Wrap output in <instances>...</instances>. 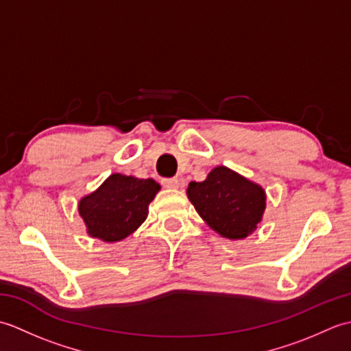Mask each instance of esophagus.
Instances as JSON below:
<instances>
[{"label":"esophagus","instance_id":"1","mask_svg":"<svg viewBox=\"0 0 351 351\" xmlns=\"http://www.w3.org/2000/svg\"><path fill=\"white\" fill-rule=\"evenodd\" d=\"M161 184L164 185L166 189H178L180 187V181H178V178H164L161 181Z\"/></svg>","mask_w":351,"mask_h":351}]
</instances>
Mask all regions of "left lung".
Segmentation results:
<instances>
[{
    "mask_svg": "<svg viewBox=\"0 0 351 351\" xmlns=\"http://www.w3.org/2000/svg\"><path fill=\"white\" fill-rule=\"evenodd\" d=\"M187 195L208 226L229 240L252 234L265 210L264 190L223 166L204 182H190Z\"/></svg>",
    "mask_w": 351,
    "mask_h": 351,
    "instance_id": "left-lung-1",
    "label": "left lung"
}]
</instances>
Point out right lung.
Segmentation results:
<instances>
[{
  "label": "right lung",
  "mask_w": 351,
  "mask_h": 351,
  "mask_svg": "<svg viewBox=\"0 0 351 351\" xmlns=\"http://www.w3.org/2000/svg\"><path fill=\"white\" fill-rule=\"evenodd\" d=\"M160 185L154 180L113 173L101 187L80 200L78 211L88 235L107 243L121 241L147 217Z\"/></svg>",
  "instance_id": "right-lung-1"
}]
</instances>
